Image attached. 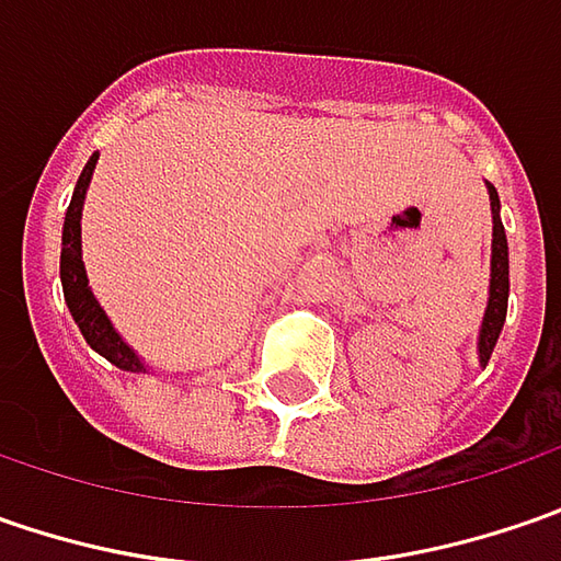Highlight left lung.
Returning <instances> with one entry per match:
<instances>
[{"label":"left lung","mask_w":561,"mask_h":561,"mask_svg":"<svg viewBox=\"0 0 561 561\" xmlns=\"http://www.w3.org/2000/svg\"><path fill=\"white\" fill-rule=\"evenodd\" d=\"M490 193V211H493V255H490V299H486L484 324H481V336H478V358L481 365L490 362L493 346L500 340V331L506 324L508 309V243H506V227L500 221V196L496 186L486 184Z\"/></svg>","instance_id":"1"}]
</instances>
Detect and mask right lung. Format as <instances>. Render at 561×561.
<instances>
[{
    "label": "right lung",
    "instance_id": "add662e5",
    "mask_svg": "<svg viewBox=\"0 0 561 561\" xmlns=\"http://www.w3.org/2000/svg\"><path fill=\"white\" fill-rule=\"evenodd\" d=\"M96 159L99 152H93L90 162L83 164L71 205L65 211V227H61V290H65V302L71 309V318L80 328L83 340L90 343V350H96L99 356L108 358L112 365H118L124 371H146L142 358L121 340V334L108 321V314L102 312V306L90 290L83 255H80V211H83V199H87V186H90V178H93Z\"/></svg>",
    "mask_w": 561,
    "mask_h": 561
}]
</instances>
